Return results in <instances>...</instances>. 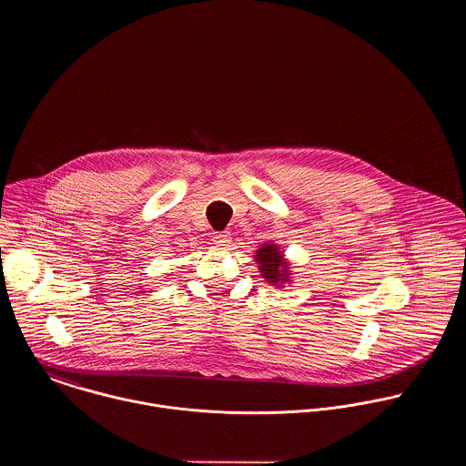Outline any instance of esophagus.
Segmentation results:
<instances>
[{"mask_svg":"<svg viewBox=\"0 0 466 466\" xmlns=\"http://www.w3.org/2000/svg\"><path fill=\"white\" fill-rule=\"evenodd\" d=\"M230 241V238H228V234L227 232H216L214 234V243L216 245H219V247H227V243Z\"/></svg>","mask_w":466,"mask_h":466,"instance_id":"esophagus-1","label":"esophagus"}]
</instances>
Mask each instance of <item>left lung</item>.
I'll return each mask as SVG.
<instances>
[{
	"label": "left lung",
	"mask_w": 466,
	"mask_h": 466,
	"mask_svg": "<svg viewBox=\"0 0 466 466\" xmlns=\"http://www.w3.org/2000/svg\"><path fill=\"white\" fill-rule=\"evenodd\" d=\"M256 263L259 265L261 276L272 286H282L289 282V265L282 258V252L276 243H265L259 250H256Z\"/></svg>",
	"instance_id": "obj_1"
}]
</instances>
